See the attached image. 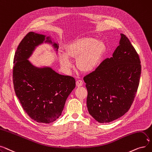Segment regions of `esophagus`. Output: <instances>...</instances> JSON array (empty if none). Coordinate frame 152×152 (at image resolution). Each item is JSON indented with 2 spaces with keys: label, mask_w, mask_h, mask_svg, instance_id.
Returning a JSON list of instances; mask_svg holds the SVG:
<instances>
[{
  "label": "esophagus",
  "mask_w": 152,
  "mask_h": 152,
  "mask_svg": "<svg viewBox=\"0 0 152 152\" xmlns=\"http://www.w3.org/2000/svg\"><path fill=\"white\" fill-rule=\"evenodd\" d=\"M76 85L77 86H78V87H79V86H81L83 85V81L81 80H77L76 82Z\"/></svg>",
  "instance_id": "34e87169"
}]
</instances>
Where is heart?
<instances>
[{
    "mask_svg": "<svg viewBox=\"0 0 152 152\" xmlns=\"http://www.w3.org/2000/svg\"><path fill=\"white\" fill-rule=\"evenodd\" d=\"M105 45L102 41L92 37L78 38L65 48V54L60 56L61 66L66 70H70L72 63L68 58L78 59V68L84 72L95 70L102 61L105 51Z\"/></svg>",
    "mask_w": 152,
    "mask_h": 152,
    "instance_id": "1",
    "label": "heart"
}]
</instances>
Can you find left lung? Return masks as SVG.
Listing matches in <instances>:
<instances>
[{"label": "left lung", "mask_w": 152, "mask_h": 152, "mask_svg": "<svg viewBox=\"0 0 152 152\" xmlns=\"http://www.w3.org/2000/svg\"><path fill=\"white\" fill-rule=\"evenodd\" d=\"M111 58L83 77L88 91L90 114L99 123H109L131 107L139 85L141 65L139 54L124 34Z\"/></svg>", "instance_id": "1"}]
</instances>
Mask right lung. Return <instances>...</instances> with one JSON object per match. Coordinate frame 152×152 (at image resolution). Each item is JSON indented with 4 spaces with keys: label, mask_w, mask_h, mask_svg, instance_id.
<instances>
[{
    "label": "right lung",
    "mask_w": 152,
    "mask_h": 152,
    "mask_svg": "<svg viewBox=\"0 0 152 152\" xmlns=\"http://www.w3.org/2000/svg\"><path fill=\"white\" fill-rule=\"evenodd\" d=\"M29 32L21 40L13 59V83L24 111L32 119L49 124L59 118L66 99L75 87L74 77L57 74L50 67L39 68L28 60L36 47L49 37ZM53 46L57 50L58 45Z\"/></svg>",
    "instance_id": "add662e5"
}]
</instances>
